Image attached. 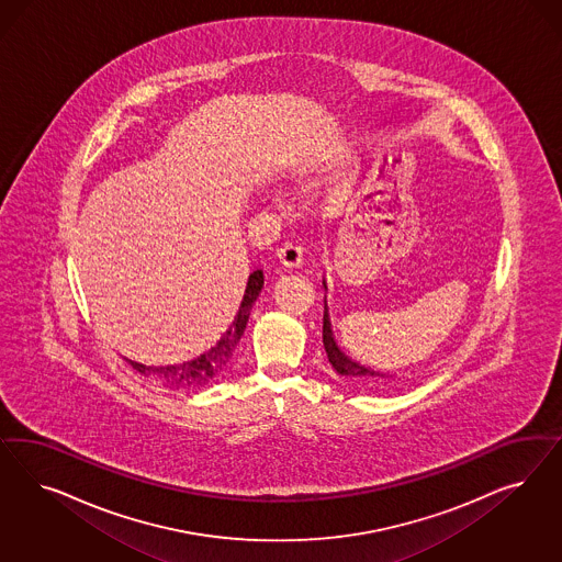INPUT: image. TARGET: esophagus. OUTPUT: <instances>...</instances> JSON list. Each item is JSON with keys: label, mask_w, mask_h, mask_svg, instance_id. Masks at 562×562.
<instances>
[{"label": "esophagus", "mask_w": 562, "mask_h": 562, "mask_svg": "<svg viewBox=\"0 0 562 562\" xmlns=\"http://www.w3.org/2000/svg\"><path fill=\"white\" fill-rule=\"evenodd\" d=\"M277 256H279L281 265L288 267V269H300L302 262H304V250H302L297 244H293V241H288V244L277 252Z\"/></svg>", "instance_id": "esophagus-1"}]
</instances>
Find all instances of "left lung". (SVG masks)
<instances>
[{"mask_svg":"<svg viewBox=\"0 0 562 562\" xmlns=\"http://www.w3.org/2000/svg\"><path fill=\"white\" fill-rule=\"evenodd\" d=\"M323 344H325L326 356H328V362L333 363V368L351 382H356L358 386L363 389H381L386 386L389 376L381 374V372H374L366 366H360L353 360H349L345 353L339 351V347L335 345L333 339V333H330V323H328V314L325 312V325H323Z\"/></svg>","mask_w":562,"mask_h":562,"instance_id":"obj_1","label":"left lung"}]
</instances>
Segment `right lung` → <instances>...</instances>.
I'll use <instances>...</instances> for the list:
<instances>
[{
  "mask_svg": "<svg viewBox=\"0 0 562 562\" xmlns=\"http://www.w3.org/2000/svg\"><path fill=\"white\" fill-rule=\"evenodd\" d=\"M262 283H265L262 271H254L248 277V285H246L244 300L237 310L236 321L229 325L217 344L213 345L209 351H204L196 360L176 363V366H157V368L132 362V360H127V363L134 370H138L140 374H145L146 379L161 384L169 391H194V389H202V386L217 381L236 353L237 344L244 335V328L248 325L250 310H252L258 293L262 290Z\"/></svg>",
  "mask_w": 562,
  "mask_h": 562,
  "instance_id": "add662e5",
  "label": "right lung"
}]
</instances>
